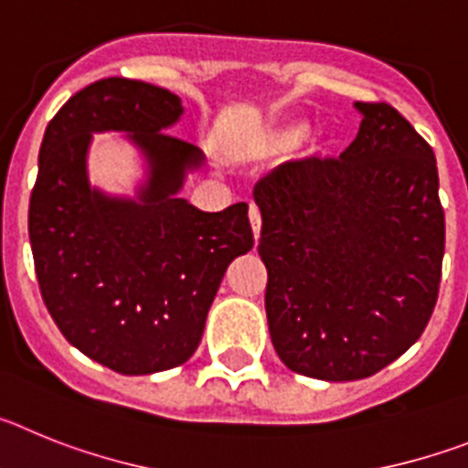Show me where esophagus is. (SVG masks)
<instances>
[{"label": "esophagus", "instance_id": "obj_1", "mask_svg": "<svg viewBox=\"0 0 468 468\" xmlns=\"http://www.w3.org/2000/svg\"><path fill=\"white\" fill-rule=\"evenodd\" d=\"M248 218H250V225H253L255 239H260V229H262V215H260L258 206L250 204V210H248Z\"/></svg>", "mask_w": 468, "mask_h": 468}]
</instances>
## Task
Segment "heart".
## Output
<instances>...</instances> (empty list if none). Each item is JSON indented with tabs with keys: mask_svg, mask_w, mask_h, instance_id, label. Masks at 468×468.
I'll use <instances>...</instances> for the list:
<instances>
[{
	"mask_svg": "<svg viewBox=\"0 0 468 468\" xmlns=\"http://www.w3.org/2000/svg\"><path fill=\"white\" fill-rule=\"evenodd\" d=\"M304 128H307V123L300 122V119H291V122H283L271 128L270 133H267V140L271 144H288L300 138L304 133Z\"/></svg>",
	"mask_w": 468,
	"mask_h": 468,
	"instance_id": "heart-1",
	"label": "heart"
}]
</instances>
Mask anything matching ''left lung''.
Returning <instances> with one entry per match:
<instances>
[{
    "label": "left lung",
    "mask_w": 468,
    "mask_h": 468,
    "mask_svg": "<svg viewBox=\"0 0 468 468\" xmlns=\"http://www.w3.org/2000/svg\"><path fill=\"white\" fill-rule=\"evenodd\" d=\"M340 159L255 185L271 345L292 373L351 382L410 349L438 300L445 215L433 150L387 102H356Z\"/></svg>",
    "instance_id": "1"
}]
</instances>
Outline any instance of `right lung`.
Instances as JSON below:
<instances>
[{"mask_svg":"<svg viewBox=\"0 0 468 468\" xmlns=\"http://www.w3.org/2000/svg\"><path fill=\"white\" fill-rule=\"evenodd\" d=\"M183 101L110 77L48 122L30 197V246L48 314L65 340L122 375L183 366L231 260L253 248L248 204L206 213L180 197L204 152L168 135ZM123 133L145 161L135 197L88 180L93 133Z\"/></svg>","mask_w":468,"mask_h":468,"instance_id":"obj_1","label":"right lung"}]
</instances>
